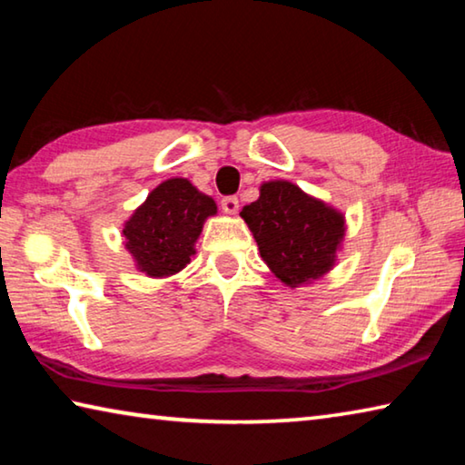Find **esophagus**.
Here are the masks:
<instances>
[{
    "mask_svg": "<svg viewBox=\"0 0 465 465\" xmlns=\"http://www.w3.org/2000/svg\"><path fill=\"white\" fill-rule=\"evenodd\" d=\"M222 209H223V213H227V215L238 213V209H240L238 196H225V199L222 201Z\"/></svg>",
    "mask_w": 465,
    "mask_h": 465,
    "instance_id": "1",
    "label": "esophagus"
}]
</instances>
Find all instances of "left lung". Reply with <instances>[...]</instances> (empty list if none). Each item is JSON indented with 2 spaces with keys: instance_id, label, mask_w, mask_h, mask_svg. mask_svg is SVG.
<instances>
[{
  "instance_id": "left-lung-1",
  "label": "left lung",
  "mask_w": 465,
  "mask_h": 465,
  "mask_svg": "<svg viewBox=\"0 0 465 465\" xmlns=\"http://www.w3.org/2000/svg\"><path fill=\"white\" fill-rule=\"evenodd\" d=\"M240 215L282 285H310L334 269L346 233L344 215L297 184L269 180Z\"/></svg>"
}]
</instances>
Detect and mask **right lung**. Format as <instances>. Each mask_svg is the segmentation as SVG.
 Masks as SVG:
<instances>
[{
    "label": "right lung",
    "instance_id": "right-lung-1",
    "mask_svg": "<svg viewBox=\"0 0 465 465\" xmlns=\"http://www.w3.org/2000/svg\"><path fill=\"white\" fill-rule=\"evenodd\" d=\"M213 215L215 201L191 180H163L124 222V248L147 277H172L191 262L203 225Z\"/></svg>",
    "mask_w": 465,
    "mask_h": 465
}]
</instances>
